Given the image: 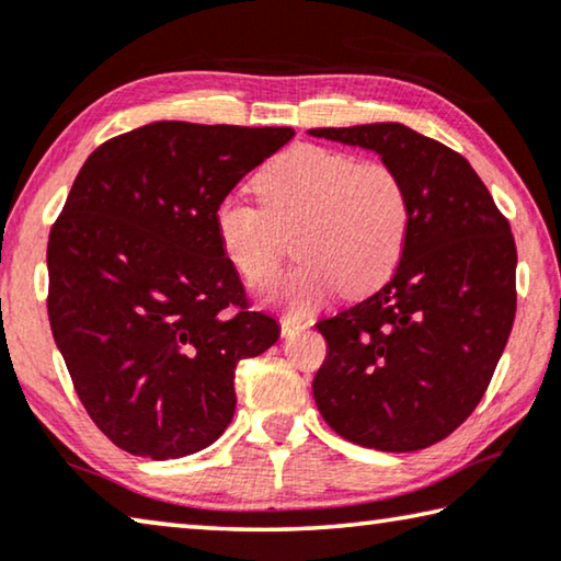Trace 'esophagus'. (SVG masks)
Returning <instances> with one entry per match:
<instances>
[{
	"label": "esophagus",
	"instance_id": "34e87169",
	"mask_svg": "<svg viewBox=\"0 0 561 561\" xmlns=\"http://www.w3.org/2000/svg\"><path fill=\"white\" fill-rule=\"evenodd\" d=\"M279 327H282V336H291V334L301 332V329H307L309 322H305V319H299V317H282Z\"/></svg>",
	"mask_w": 561,
	"mask_h": 561
}]
</instances>
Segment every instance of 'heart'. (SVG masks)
<instances>
[{
  "label": "heart",
  "instance_id": "heart-1",
  "mask_svg": "<svg viewBox=\"0 0 561 561\" xmlns=\"http://www.w3.org/2000/svg\"><path fill=\"white\" fill-rule=\"evenodd\" d=\"M260 204L227 194L211 225L221 254L249 284H264L282 260V234L297 229L301 260L274 279L266 299L305 314L344 287L367 295L402 262L412 202L402 176L381 162L299 145L254 176Z\"/></svg>",
  "mask_w": 561,
  "mask_h": 561
}]
</instances>
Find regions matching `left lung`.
<instances>
[{
	"label": "left lung",
	"mask_w": 561,
	"mask_h": 561,
	"mask_svg": "<svg viewBox=\"0 0 561 561\" xmlns=\"http://www.w3.org/2000/svg\"><path fill=\"white\" fill-rule=\"evenodd\" d=\"M371 149L402 176L412 225L394 277L317 324L324 422L359 447L416 451L474 412L517 312V247L472 164L397 122L309 129Z\"/></svg>",
	"instance_id": "1"
}]
</instances>
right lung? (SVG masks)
Returning a JSON list of instances; mask_svg holds the SVG:
<instances>
[{
	"label": "right lung",
	"instance_id": "obj_1",
	"mask_svg": "<svg viewBox=\"0 0 561 561\" xmlns=\"http://www.w3.org/2000/svg\"><path fill=\"white\" fill-rule=\"evenodd\" d=\"M291 127L154 122L79 169L47 244V312L79 402L119 449L194 455L234 416V369L279 340L211 211Z\"/></svg>",
	"mask_w": 561,
	"mask_h": 561
}]
</instances>
